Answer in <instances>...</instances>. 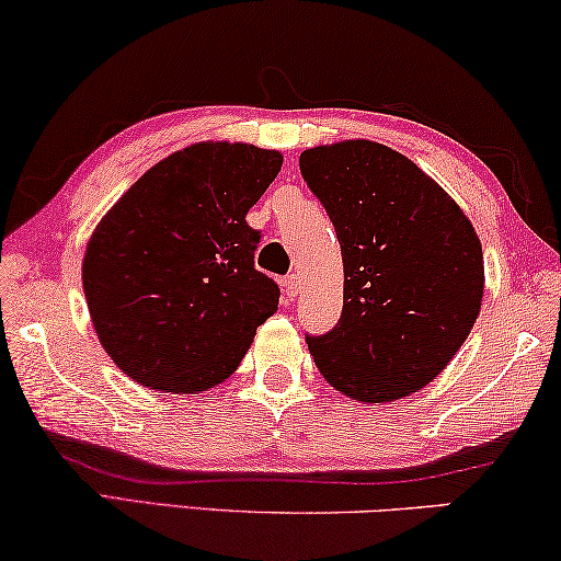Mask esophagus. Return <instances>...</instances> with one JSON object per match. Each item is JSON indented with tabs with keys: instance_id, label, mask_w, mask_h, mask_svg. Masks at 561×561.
Returning <instances> with one entry per match:
<instances>
[{
	"instance_id": "esophagus-1",
	"label": "esophagus",
	"mask_w": 561,
	"mask_h": 561,
	"mask_svg": "<svg viewBox=\"0 0 561 561\" xmlns=\"http://www.w3.org/2000/svg\"><path fill=\"white\" fill-rule=\"evenodd\" d=\"M282 287H284V295H287L289 299H295L299 295V277H297V274H289V277H284Z\"/></svg>"
}]
</instances>
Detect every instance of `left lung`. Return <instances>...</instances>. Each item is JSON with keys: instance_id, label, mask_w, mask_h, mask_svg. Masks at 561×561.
<instances>
[{"instance_id": "left-lung-1", "label": "left lung", "mask_w": 561, "mask_h": 561, "mask_svg": "<svg viewBox=\"0 0 561 561\" xmlns=\"http://www.w3.org/2000/svg\"><path fill=\"white\" fill-rule=\"evenodd\" d=\"M305 183L325 205L343 254V314L307 337L335 391L389 404L445 370L483 302L476 228L427 172L368 139L299 154Z\"/></svg>"}]
</instances>
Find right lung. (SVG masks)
Instances as JSON below:
<instances>
[{"label":"right lung","instance_id":"add662e5","mask_svg":"<svg viewBox=\"0 0 561 561\" xmlns=\"http://www.w3.org/2000/svg\"><path fill=\"white\" fill-rule=\"evenodd\" d=\"M282 170L277 149L195 141L149 168L93 228L83 291L99 343L134 381L208 391L239 368L279 287L247 224Z\"/></svg>","mask_w":561,"mask_h":561}]
</instances>
